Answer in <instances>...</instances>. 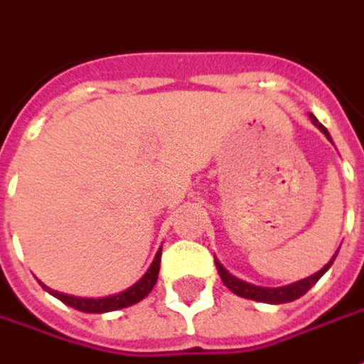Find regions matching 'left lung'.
<instances>
[{"label":"left lung","mask_w":364,"mask_h":364,"mask_svg":"<svg viewBox=\"0 0 364 364\" xmlns=\"http://www.w3.org/2000/svg\"><path fill=\"white\" fill-rule=\"evenodd\" d=\"M309 116H311V120L319 126V129L323 132L325 136L329 138L327 129L317 122V118H315L314 114H309ZM335 256H337V254H335ZM335 256H333V260H335ZM333 260L329 262L327 266H323L319 272H315L314 276H309V278L306 279H299V282H296V284H289V286H284V288H258V286H250V284H246V282H242V279L230 276V274H228V272L218 264V260H215V264H217V270L218 274H220V279L225 282L226 288L235 291L236 296L248 297V299H256V301H264V304H288V301H294V299L301 297L304 294H307L309 289L314 288L315 284H317V279L321 278L325 272L329 270V266L333 264Z\"/></svg>","instance_id":"left-lung-1"}]
</instances>
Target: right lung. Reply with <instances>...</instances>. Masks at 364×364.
Segmentation results:
<instances>
[{
    "instance_id": "obj_1",
    "label": "right lung",
    "mask_w": 364,
    "mask_h": 364,
    "mask_svg": "<svg viewBox=\"0 0 364 364\" xmlns=\"http://www.w3.org/2000/svg\"><path fill=\"white\" fill-rule=\"evenodd\" d=\"M159 264H161V250L156 254V260L149 266V270L146 272V276L139 279L138 284H134L132 288L122 291V294H116V296L110 297H98V299H86V297H75L68 296V294H60L57 289H49L53 296H57L60 301H65L67 306L75 307L78 311H86V314H104V311H116V309H122V307L134 306L141 301L144 297L154 289L157 282V276H159Z\"/></svg>"
}]
</instances>
